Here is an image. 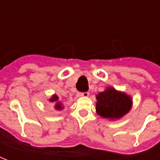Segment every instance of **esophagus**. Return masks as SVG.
Instances as JSON below:
<instances>
[{"label":"esophagus","mask_w":160,"mask_h":160,"mask_svg":"<svg viewBox=\"0 0 160 160\" xmlns=\"http://www.w3.org/2000/svg\"><path fill=\"white\" fill-rule=\"evenodd\" d=\"M77 96L78 97H88L89 96V92H80V93H78L77 94Z\"/></svg>","instance_id":"obj_1"}]
</instances>
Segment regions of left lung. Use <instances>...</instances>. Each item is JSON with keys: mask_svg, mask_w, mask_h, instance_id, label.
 <instances>
[{"mask_svg": "<svg viewBox=\"0 0 160 160\" xmlns=\"http://www.w3.org/2000/svg\"><path fill=\"white\" fill-rule=\"evenodd\" d=\"M96 112L101 118L108 120H119L127 115L133 106L130 95L108 87L104 92L96 95Z\"/></svg>", "mask_w": 160, "mask_h": 160, "instance_id": "1", "label": "left lung"}]
</instances>
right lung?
I'll return each mask as SVG.
<instances>
[{
    "instance_id": "obj_1",
    "label": "right lung",
    "mask_w": 160,
    "mask_h": 160,
    "mask_svg": "<svg viewBox=\"0 0 160 160\" xmlns=\"http://www.w3.org/2000/svg\"><path fill=\"white\" fill-rule=\"evenodd\" d=\"M49 102H51L54 104V108L56 111H62L64 109V105H63L62 102L61 100H59V97L56 95V94H53L52 96L50 97V98L49 99Z\"/></svg>"
}]
</instances>
